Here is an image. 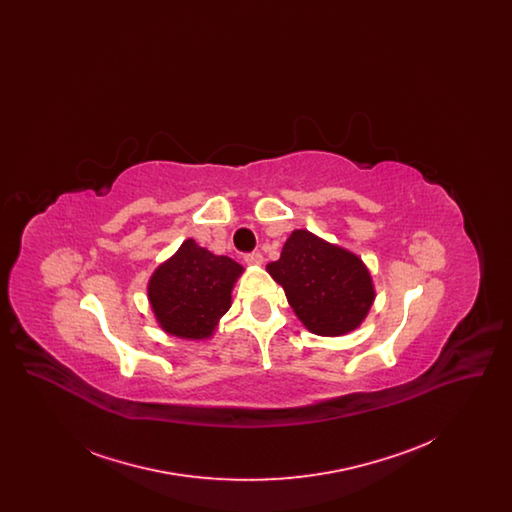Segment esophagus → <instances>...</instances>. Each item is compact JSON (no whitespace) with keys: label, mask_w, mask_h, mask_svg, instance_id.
I'll return each mask as SVG.
<instances>
[{"label":"esophagus","mask_w":512,"mask_h":512,"mask_svg":"<svg viewBox=\"0 0 512 512\" xmlns=\"http://www.w3.org/2000/svg\"><path fill=\"white\" fill-rule=\"evenodd\" d=\"M244 261L251 267H259V265H263V255L259 251H253V253L245 255Z\"/></svg>","instance_id":"obj_1"}]
</instances>
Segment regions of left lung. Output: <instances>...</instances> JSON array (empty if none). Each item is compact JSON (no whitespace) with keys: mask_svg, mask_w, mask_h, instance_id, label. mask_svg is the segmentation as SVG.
Returning <instances> with one entry per match:
<instances>
[{"mask_svg":"<svg viewBox=\"0 0 512 512\" xmlns=\"http://www.w3.org/2000/svg\"><path fill=\"white\" fill-rule=\"evenodd\" d=\"M268 274L284 288L293 313L318 336H343L365 320L374 286L365 263L309 230H293Z\"/></svg>","mask_w":512,"mask_h":512,"instance_id":"obj_1","label":"left lung"}]
</instances>
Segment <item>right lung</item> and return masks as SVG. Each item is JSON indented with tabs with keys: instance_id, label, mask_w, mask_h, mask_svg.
I'll use <instances>...</instances> for the list:
<instances>
[{
	"instance_id": "add662e5",
	"label": "right lung",
	"mask_w": 512,
	"mask_h": 512,
	"mask_svg": "<svg viewBox=\"0 0 512 512\" xmlns=\"http://www.w3.org/2000/svg\"><path fill=\"white\" fill-rule=\"evenodd\" d=\"M244 267L213 255L194 240L153 272L147 297L159 326L176 338H211L220 317L232 305V288Z\"/></svg>"
}]
</instances>
